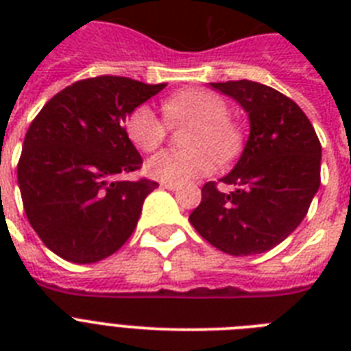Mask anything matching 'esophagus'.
I'll use <instances>...</instances> for the list:
<instances>
[{"label":"esophagus","instance_id":"1","mask_svg":"<svg viewBox=\"0 0 351 351\" xmlns=\"http://www.w3.org/2000/svg\"><path fill=\"white\" fill-rule=\"evenodd\" d=\"M162 187H164V189H169V191H175V189H178V184H173V182H162Z\"/></svg>","mask_w":351,"mask_h":351}]
</instances>
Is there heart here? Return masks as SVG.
Wrapping results in <instances>:
<instances>
[{"instance_id":"obj_1","label":"heart","mask_w":351,"mask_h":351,"mask_svg":"<svg viewBox=\"0 0 351 351\" xmlns=\"http://www.w3.org/2000/svg\"><path fill=\"white\" fill-rule=\"evenodd\" d=\"M165 120L189 129L186 151L165 149L147 162V173L156 180L184 184L213 173L217 158L230 162L242 145V131L230 118L228 101L204 89L180 90L162 101ZM149 106L134 107L125 118V132L140 151L151 153L167 136V123Z\"/></svg>"}]
</instances>
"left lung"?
Returning a JSON list of instances; mask_svg holds the SVG:
<instances>
[{"label": "left lung", "instance_id": "left-lung-1", "mask_svg": "<svg viewBox=\"0 0 351 351\" xmlns=\"http://www.w3.org/2000/svg\"><path fill=\"white\" fill-rule=\"evenodd\" d=\"M250 114L244 153L222 182L202 187V202L189 222L228 255L247 256L280 244L310 209L321 186V142L302 109L267 85L237 80L211 84Z\"/></svg>", "mask_w": 351, "mask_h": 351}]
</instances>
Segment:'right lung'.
Masks as SVG:
<instances>
[{"instance_id": "add662e5", "label": "right lung", "mask_w": 351, "mask_h": 351, "mask_svg": "<svg viewBox=\"0 0 351 351\" xmlns=\"http://www.w3.org/2000/svg\"><path fill=\"white\" fill-rule=\"evenodd\" d=\"M164 87L109 74L80 80L32 120L18 162L19 191L30 226L58 256L93 264L132 234L158 184L120 180L142 167L123 121Z\"/></svg>"}]
</instances>
